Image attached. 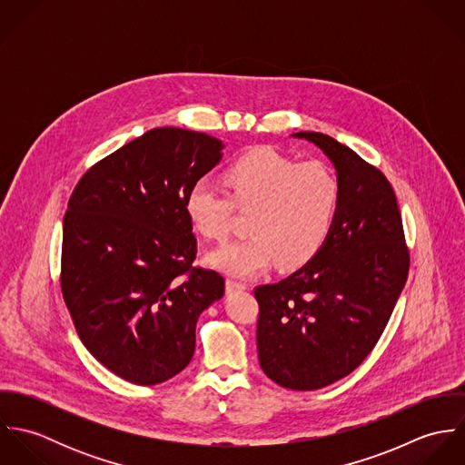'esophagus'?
I'll return each mask as SVG.
<instances>
[{
    "label": "esophagus",
    "instance_id": "34e87169",
    "mask_svg": "<svg viewBox=\"0 0 465 465\" xmlns=\"http://www.w3.org/2000/svg\"><path fill=\"white\" fill-rule=\"evenodd\" d=\"M225 288H227V292L231 293V292H242V290H245L247 286H245L243 282L236 281V279H227V281H225Z\"/></svg>",
    "mask_w": 465,
    "mask_h": 465
}]
</instances>
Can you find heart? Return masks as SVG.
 <instances>
[{"label":"heart","mask_w":465,"mask_h":465,"mask_svg":"<svg viewBox=\"0 0 465 465\" xmlns=\"http://www.w3.org/2000/svg\"><path fill=\"white\" fill-rule=\"evenodd\" d=\"M223 186L197 183L186 197V213L200 236L213 242L229 236L236 211L251 213V236L209 256L211 265L236 277L256 275L273 262L279 270L312 262L330 238L341 195L328 164L299 163L272 148L238 157L225 170Z\"/></svg>","instance_id":"b5f03b06"}]
</instances>
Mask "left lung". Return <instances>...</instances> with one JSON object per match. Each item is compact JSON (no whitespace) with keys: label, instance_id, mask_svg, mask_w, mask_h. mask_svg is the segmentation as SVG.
Here are the masks:
<instances>
[{"label":"left lung","instance_id":"obj_1","mask_svg":"<svg viewBox=\"0 0 465 465\" xmlns=\"http://www.w3.org/2000/svg\"><path fill=\"white\" fill-rule=\"evenodd\" d=\"M324 150L341 195L319 254L275 284H260L258 354L266 376L317 391L351 374L374 349L410 270L392 184L374 164L321 133H297Z\"/></svg>","mask_w":465,"mask_h":465}]
</instances>
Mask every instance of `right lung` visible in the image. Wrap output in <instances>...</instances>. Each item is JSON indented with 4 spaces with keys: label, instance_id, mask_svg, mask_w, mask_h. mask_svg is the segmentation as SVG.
<instances>
[{
    "label": "right lung",
    "instance_id": "right-lung-1",
    "mask_svg": "<svg viewBox=\"0 0 465 465\" xmlns=\"http://www.w3.org/2000/svg\"><path fill=\"white\" fill-rule=\"evenodd\" d=\"M222 141L163 127L93 164L64 214L61 290L87 351L134 385H157L193 358L200 313L223 275L193 266L186 197Z\"/></svg>",
    "mask_w": 465,
    "mask_h": 465
}]
</instances>
